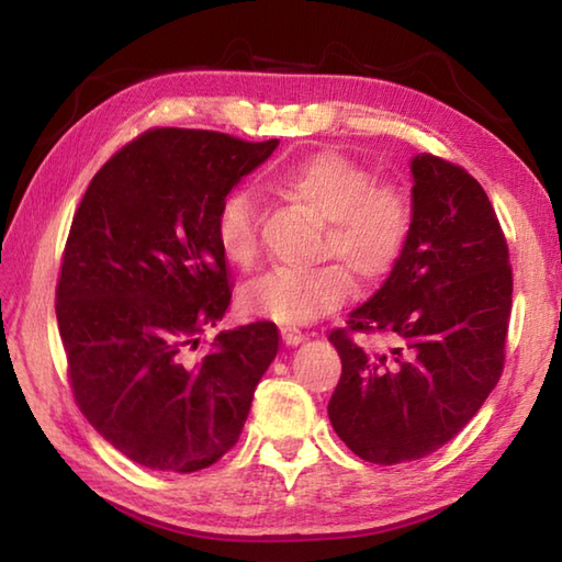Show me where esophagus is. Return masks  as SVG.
Segmentation results:
<instances>
[{"label": "esophagus", "mask_w": 562, "mask_h": 562, "mask_svg": "<svg viewBox=\"0 0 562 562\" xmlns=\"http://www.w3.org/2000/svg\"><path fill=\"white\" fill-rule=\"evenodd\" d=\"M304 338H306V336H304V333H302L300 328H292V326L282 328V340L288 342V345H300Z\"/></svg>", "instance_id": "obj_1"}]
</instances>
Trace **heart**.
<instances>
[{"mask_svg":"<svg viewBox=\"0 0 562 562\" xmlns=\"http://www.w3.org/2000/svg\"><path fill=\"white\" fill-rule=\"evenodd\" d=\"M280 183L292 200L326 222L321 258L338 262L260 274L244 288L241 306L278 324H312L350 296L348 269L362 282L393 270L411 238L413 200L405 186L374 181L362 164L340 151H318L296 161ZM214 234L226 258L241 268L254 266L260 254V207L254 193L238 188L222 200Z\"/></svg>","mask_w":562,"mask_h":562,"instance_id":"obj_1","label":"heart"}]
</instances>
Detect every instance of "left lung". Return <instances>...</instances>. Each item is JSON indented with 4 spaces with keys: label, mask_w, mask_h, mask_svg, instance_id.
<instances>
[{
    "label": "left lung",
    "mask_w": 562,
    "mask_h": 562,
    "mask_svg": "<svg viewBox=\"0 0 562 562\" xmlns=\"http://www.w3.org/2000/svg\"><path fill=\"white\" fill-rule=\"evenodd\" d=\"M411 171L403 256L328 336L342 362L330 425L381 465L427 457L479 413L503 374L512 312L507 238L481 183L435 154H417ZM352 331L386 335L390 350L364 351Z\"/></svg>",
    "instance_id": "1"
}]
</instances>
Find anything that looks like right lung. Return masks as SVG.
I'll use <instances>...</instances> for the list:
<instances>
[{"label": "right lung", "instance_id": "1", "mask_svg": "<svg viewBox=\"0 0 562 562\" xmlns=\"http://www.w3.org/2000/svg\"><path fill=\"white\" fill-rule=\"evenodd\" d=\"M280 142L154 127L91 178L55 290L71 393L111 445L154 471L193 473L229 451L278 355L270 321L200 336L232 302L214 222Z\"/></svg>", "mask_w": 562, "mask_h": 562}]
</instances>
